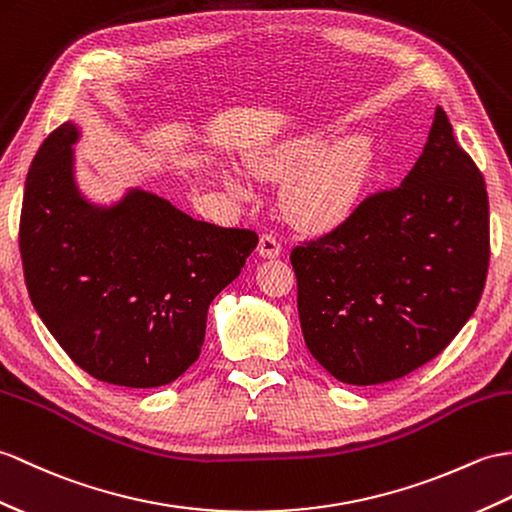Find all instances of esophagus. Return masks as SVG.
<instances>
[{"label": "esophagus", "mask_w": 512, "mask_h": 512, "mask_svg": "<svg viewBox=\"0 0 512 512\" xmlns=\"http://www.w3.org/2000/svg\"><path fill=\"white\" fill-rule=\"evenodd\" d=\"M257 253L266 259H275L281 255V244L275 235H261L257 244Z\"/></svg>", "instance_id": "esophagus-1"}]
</instances>
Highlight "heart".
Listing matches in <instances>:
<instances>
[{
	"label": "heart",
	"mask_w": 512,
	"mask_h": 512,
	"mask_svg": "<svg viewBox=\"0 0 512 512\" xmlns=\"http://www.w3.org/2000/svg\"><path fill=\"white\" fill-rule=\"evenodd\" d=\"M325 130L283 141L251 159L259 178H288L281 205L301 229H334L358 209L373 174L375 144L366 133L347 135L329 144ZM235 194H246V185L227 174Z\"/></svg>",
	"instance_id": "1"
}]
</instances>
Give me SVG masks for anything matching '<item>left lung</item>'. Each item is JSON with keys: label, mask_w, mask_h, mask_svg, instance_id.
<instances>
[{"label": "left lung", "mask_w": 512, "mask_h": 512, "mask_svg": "<svg viewBox=\"0 0 512 512\" xmlns=\"http://www.w3.org/2000/svg\"><path fill=\"white\" fill-rule=\"evenodd\" d=\"M489 255L484 178L436 106L423 154L401 185L292 251L307 349L344 384L412 373L475 312Z\"/></svg>", "instance_id": "1"}]
</instances>
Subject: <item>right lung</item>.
Wrapping results in <instances>:
<instances>
[{
	"label": "right lung",
	"instance_id": "obj_1",
	"mask_svg": "<svg viewBox=\"0 0 512 512\" xmlns=\"http://www.w3.org/2000/svg\"><path fill=\"white\" fill-rule=\"evenodd\" d=\"M78 139L76 122L58 126L26 178L19 248L32 305L95 379L165 386L198 360L209 305L257 235L194 220L141 187L93 202L76 181Z\"/></svg>",
	"mask_w": 512,
	"mask_h": 512
}]
</instances>
